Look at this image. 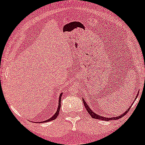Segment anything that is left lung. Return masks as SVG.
<instances>
[{
  "mask_svg": "<svg viewBox=\"0 0 145 145\" xmlns=\"http://www.w3.org/2000/svg\"><path fill=\"white\" fill-rule=\"evenodd\" d=\"M138 94V93L137 94V96H136V98H135V99L137 98V97ZM82 101H83V103H84V105L85 108H86V109L87 112H88V114L90 115V116L92 117V118H94V119H96V120H104V121L117 120H118V119L121 118L122 117H123V116H125V114H127V113L128 112V111L129 110V109L131 108V106H129V108L128 110H127L125 112H124L123 114H121L120 116H118V117H112V118H106V117H104V116H100V115H98L97 114H96V113H94V112H93V111H92V110H91V108H90V107L88 106V105L87 104V103H86V102H85V100H84V98H82ZM134 102H135V101H134Z\"/></svg>",
  "mask_w": 145,
  "mask_h": 145,
  "instance_id": "obj_1",
  "label": "left lung"
}]
</instances>
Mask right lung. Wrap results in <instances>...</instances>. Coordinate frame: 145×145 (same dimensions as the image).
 <instances>
[{
  "mask_svg": "<svg viewBox=\"0 0 145 145\" xmlns=\"http://www.w3.org/2000/svg\"><path fill=\"white\" fill-rule=\"evenodd\" d=\"M62 94L63 93H61L59 95V106H58V108H57V112L55 114L53 115V116L51 117V118L48 119V120H45V121H41V122H39V123H45V122H49L50 121H53V120H55V119L57 118V116H58V115L59 114V111H60V108H61V96H62Z\"/></svg>",
  "mask_w": 145,
  "mask_h": 145,
  "instance_id": "right-lung-1",
  "label": "right lung"
}]
</instances>
